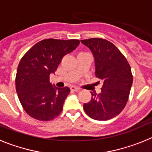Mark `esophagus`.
I'll use <instances>...</instances> for the list:
<instances>
[{
  "label": "esophagus",
  "instance_id": "34e87169",
  "mask_svg": "<svg viewBox=\"0 0 152 152\" xmlns=\"http://www.w3.org/2000/svg\"><path fill=\"white\" fill-rule=\"evenodd\" d=\"M70 90H71V91L72 92H77V91H80V89L77 88H75V87H71L70 88Z\"/></svg>",
  "mask_w": 152,
  "mask_h": 152
}]
</instances>
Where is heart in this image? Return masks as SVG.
Wrapping results in <instances>:
<instances>
[{
	"instance_id": "obj_1",
	"label": "heart",
	"mask_w": 152,
	"mask_h": 152,
	"mask_svg": "<svg viewBox=\"0 0 152 152\" xmlns=\"http://www.w3.org/2000/svg\"><path fill=\"white\" fill-rule=\"evenodd\" d=\"M80 54H85V53H84V52H80V53H78V55H80Z\"/></svg>"
}]
</instances>
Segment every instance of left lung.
<instances>
[{"instance_id":"1","label":"left lung","mask_w":152,"mask_h":152,"mask_svg":"<svg viewBox=\"0 0 152 152\" xmlns=\"http://www.w3.org/2000/svg\"><path fill=\"white\" fill-rule=\"evenodd\" d=\"M94 58L95 75L103 80L101 93L92 94L84 110L95 120H108L117 116L128 101L132 84L131 68L126 58L112 42L100 38L80 40Z\"/></svg>"}]
</instances>
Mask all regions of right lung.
I'll list each match as a JSON object with an SVG mask.
<instances>
[{
    "label": "right lung",
    "mask_w": 152,
    "mask_h": 152,
    "mask_svg": "<svg viewBox=\"0 0 152 152\" xmlns=\"http://www.w3.org/2000/svg\"><path fill=\"white\" fill-rule=\"evenodd\" d=\"M79 43L77 39H44L22 58L16 75V91L24 110L31 117L49 121L61 112L70 89L56 88L49 82V75Z\"/></svg>",
    "instance_id": "add662e5"
}]
</instances>
